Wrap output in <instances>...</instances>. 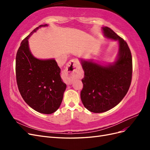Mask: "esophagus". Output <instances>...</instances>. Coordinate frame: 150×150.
Returning <instances> with one entry per match:
<instances>
[{
  "mask_svg": "<svg viewBox=\"0 0 150 150\" xmlns=\"http://www.w3.org/2000/svg\"><path fill=\"white\" fill-rule=\"evenodd\" d=\"M77 70V61L72 59L67 63L64 72V81L67 84H71L73 81L74 74Z\"/></svg>",
  "mask_w": 150,
  "mask_h": 150,
  "instance_id": "1",
  "label": "esophagus"
}]
</instances>
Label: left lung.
I'll return each mask as SVG.
<instances>
[{"label":"left lung","mask_w":150,"mask_h":150,"mask_svg":"<svg viewBox=\"0 0 150 150\" xmlns=\"http://www.w3.org/2000/svg\"><path fill=\"white\" fill-rule=\"evenodd\" d=\"M102 29L106 38L119 43L116 61L101 65L81 59L84 71L81 99L84 107L95 113L106 112L118 104L128 93L132 79V57L128 44L111 29Z\"/></svg>","instance_id":"8db88e82"}]
</instances>
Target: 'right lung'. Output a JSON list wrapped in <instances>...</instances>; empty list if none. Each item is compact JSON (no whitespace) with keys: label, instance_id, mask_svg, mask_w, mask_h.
Listing matches in <instances>:
<instances>
[{"label":"right lung","instance_id":"obj_1","mask_svg":"<svg viewBox=\"0 0 150 150\" xmlns=\"http://www.w3.org/2000/svg\"><path fill=\"white\" fill-rule=\"evenodd\" d=\"M34 29L22 40L16 59L18 88L28 105L40 113L52 114L59 108L66 88L61 69L54 59H39L31 54L28 39L41 27Z\"/></svg>","mask_w":150,"mask_h":150}]
</instances>
